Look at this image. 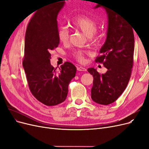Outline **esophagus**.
<instances>
[{
    "mask_svg": "<svg viewBox=\"0 0 149 149\" xmlns=\"http://www.w3.org/2000/svg\"><path fill=\"white\" fill-rule=\"evenodd\" d=\"M77 70L79 71H86V69L81 66H77Z\"/></svg>",
    "mask_w": 149,
    "mask_h": 149,
    "instance_id": "esophagus-1",
    "label": "esophagus"
}]
</instances>
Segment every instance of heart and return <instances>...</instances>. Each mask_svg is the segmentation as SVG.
<instances>
[{
	"label": "heart",
	"instance_id": "heart-1",
	"mask_svg": "<svg viewBox=\"0 0 149 149\" xmlns=\"http://www.w3.org/2000/svg\"><path fill=\"white\" fill-rule=\"evenodd\" d=\"M71 25L74 28L78 29L88 37L96 35L97 24L93 19L86 16H78L71 21ZM58 38L62 43H66L69 40L70 33L66 27L62 26L59 28L57 32ZM84 53L82 51H75L73 53V56L78 61L82 63L84 61Z\"/></svg>",
	"mask_w": 149,
	"mask_h": 149
}]
</instances>
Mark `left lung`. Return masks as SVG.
<instances>
[{
  "mask_svg": "<svg viewBox=\"0 0 149 149\" xmlns=\"http://www.w3.org/2000/svg\"><path fill=\"white\" fill-rule=\"evenodd\" d=\"M105 8L108 18L107 38L96 62L107 69L100 74L96 69L88 71L93 76L91 99L97 104L108 105L114 102L127 87L134 62V35L132 27L112 6L97 4L95 8Z\"/></svg>",
  "mask_w": 149,
  "mask_h": 149,
  "instance_id": "1",
  "label": "left lung"
}]
</instances>
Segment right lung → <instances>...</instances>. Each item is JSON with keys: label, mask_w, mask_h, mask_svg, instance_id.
Instances as JSON below:
<instances>
[{"label": "right lung", "mask_w": 149, "mask_h": 149, "mask_svg": "<svg viewBox=\"0 0 149 149\" xmlns=\"http://www.w3.org/2000/svg\"><path fill=\"white\" fill-rule=\"evenodd\" d=\"M65 3L64 0L55 1L37 10L25 33L23 66L29 86L38 101L49 106L65 101L76 72L70 62L61 65L60 71L50 63V53L60 43L57 16Z\"/></svg>", "instance_id": "obj_1"}]
</instances>
